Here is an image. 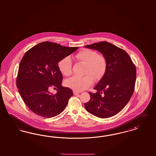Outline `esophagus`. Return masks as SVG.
<instances>
[{
    "instance_id": "esophagus-1",
    "label": "esophagus",
    "mask_w": 156,
    "mask_h": 156,
    "mask_svg": "<svg viewBox=\"0 0 156 156\" xmlns=\"http://www.w3.org/2000/svg\"><path fill=\"white\" fill-rule=\"evenodd\" d=\"M73 92H74V94L75 95L81 93V92H78V91H76V90H74V91H73Z\"/></svg>"
}]
</instances>
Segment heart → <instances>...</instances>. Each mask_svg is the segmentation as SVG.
<instances>
[{
	"instance_id": "heart-1",
	"label": "heart",
	"mask_w": 156,
	"mask_h": 156,
	"mask_svg": "<svg viewBox=\"0 0 156 156\" xmlns=\"http://www.w3.org/2000/svg\"><path fill=\"white\" fill-rule=\"evenodd\" d=\"M78 59L87 65L85 76H74L66 82L67 86L77 91H82L88 88L95 81L101 80L106 70V61L103 56L94 50L83 49L76 55ZM73 62L70 57L67 56L61 59L58 66L61 73L65 76L72 74Z\"/></svg>"
}]
</instances>
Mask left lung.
Returning <instances> with one entry per match:
<instances>
[{
  "label": "left lung",
  "instance_id": "obj_1",
  "mask_svg": "<svg viewBox=\"0 0 156 156\" xmlns=\"http://www.w3.org/2000/svg\"><path fill=\"white\" fill-rule=\"evenodd\" d=\"M85 47L101 52L107 64L103 77L94 88L97 92H89L90 100L85 108L98 118H110L121 111L132 96L136 68L124 50L110 43L101 41Z\"/></svg>",
  "mask_w": 156,
  "mask_h": 156
}]
</instances>
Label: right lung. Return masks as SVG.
I'll list each match as a JSON object with an SVG mask.
<instances>
[{
	"instance_id": "right-lung-1",
	"label": "right lung",
	"mask_w": 156,
	"mask_h": 156,
	"mask_svg": "<svg viewBox=\"0 0 156 156\" xmlns=\"http://www.w3.org/2000/svg\"><path fill=\"white\" fill-rule=\"evenodd\" d=\"M78 48L45 41L24 54L19 64L16 85L24 102L37 115L52 118L66 108L73 92L61 85L63 76L58 63ZM52 87L58 89L55 95L48 91Z\"/></svg>"
}]
</instances>
